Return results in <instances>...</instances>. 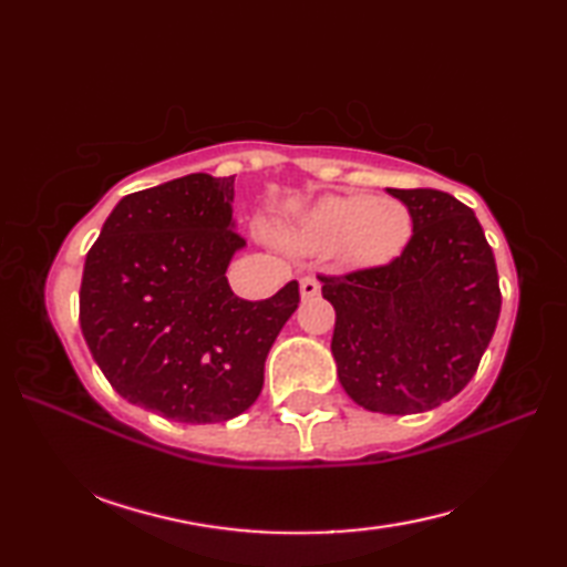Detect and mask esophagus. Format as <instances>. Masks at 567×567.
Wrapping results in <instances>:
<instances>
[{
  "label": "esophagus",
  "mask_w": 567,
  "mask_h": 567,
  "mask_svg": "<svg viewBox=\"0 0 567 567\" xmlns=\"http://www.w3.org/2000/svg\"><path fill=\"white\" fill-rule=\"evenodd\" d=\"M319 287L321 285L315 280V277H302V280H299V295H302V299H311L319 295Z\"/></svg>",
  "instance_id": "34e87169"
}]
</instances>
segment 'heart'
Returning a JSON list of instances; mask_svg holds the SVG:
<instances>
[{
  "instance_id": "heart-1",
  "label": "heart",
  "mask_w": 567,
  "mask_h": 567,
  "mask_svg": "<svg viewBox=\"0 0 567 567\" xmlns=\"http://www.w3.org/2000/svg\"><path fill=\"white\" fill-rule=\"evenodd\" d=\"M412 219L404 204L394 199H370L363 195L327 197L315 204L292 231L302 248L336 250L348 260L375 262L400 250Z\"/></svg>"
}]
</instances>
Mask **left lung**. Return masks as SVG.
Instances as JSON below:
<instances>
[{"mask_svg": "<svg viewBox=\"0 0 567 567\" xmlns=\"http://www.w3.org/2000/svg\"><path fill=\"white\" fill-rule=\"evenodd\" d=\"M412 216V240L388 265L321 277L336 309L331 353L351 400L419 414L473 380L497 329V265L473 209L439 189H388Z\"/></svg>", "mask_w": 567, "mask_h": 567, "instance_id": "1", "label": "left lung"}]
</instances>
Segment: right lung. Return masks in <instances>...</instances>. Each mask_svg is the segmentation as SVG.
<instances>
[{
    "label": "right lung",
    "mask_w": 567,
    "mask_h": 567,
    "mask_svg": "<svg viewBox=\"0 0 567 567\" xmlns=\"http://www.w3.org/2000/svg\"><path fill=\"white\" fill-rule=\"evenodd\" d=\"M234 175L192 173L126 195L94 240L80 329L131 404L183 424L228 421L258 400L268 351L299 305L297 280L262 302L231 292Z\"/></svg>",
    "instance_id": "1"
}]
</instances>
